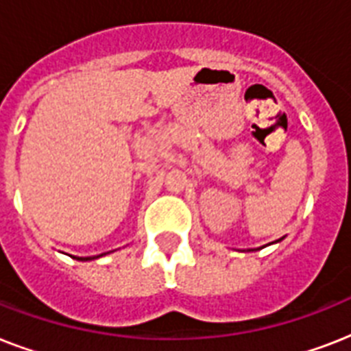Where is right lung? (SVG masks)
<instances>
[{
	"label": "right lung",
	"mask_w": 351,
	"mask_h": 351,
	"mask_svg": "<svg viewBox=\"0 0 351 351\" xmlns=\"http://www.w3.org/2000/svg\"><path fill=\"white\" fill-rule=\"evenodd\" d=\"M93 258H95V256H93ZM78 261H90V258H89V256H85V258H78Z\"/></svg>",
	"instance_id": "obj_1"
}]
</instances>
